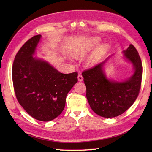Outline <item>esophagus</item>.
Masks as SVG:
<instances>
[{
	"instance_id": "esophagus-1",
	"label": "esophagus",
	"mask_w": 152,
	"mask_h": 152,
	"mask_svg": "<svg viewBox=\"0 0 152 152\" xmlns=\"http://www.w3.org/2000/svg\"><path fill=\"white\" fill-rule=\"evenodd\" d=\"M77 78H78V80H79V81H80V82L83 80V77H82V76L81 75H78Z\"/></svg>"
}]
</instances>
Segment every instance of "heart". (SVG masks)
Masks as SVG:
<instances>
[{
	"label": "heart",
	"mask_w": 152,
	"mask_h": 152,
	"mask_svg": "<svg viewBox=\"0 0 152 152\" xmlns=\"http://www.w3.org/2000/svg\"><path fill=\"white\" fill-rule=\"evenodd\" d=\"M101 39L98 37H93L78 44L72 50V56L76 58H84L92 51L101 42ZM110 45L108 44H100L94 51L86 59V64L88 66H93L97 63L104 54L108 52Z\"/></svg>",
	"instance_id": "1"
}]
</instances>
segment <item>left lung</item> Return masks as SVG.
<instances>
[{"label":"left lung","instance_id":"left-lung-1","mask_svg":"<svg viewBox=\"0 0 152 152\" xmlns=\"http://www.w3.org/2000/svg\"><path fill=\"white\" fill-rule=\"evenodd\" d=\"M123 58L131 63L132 74L121 81L107 77L104 65L110 58L88 70L82 72L86 86V97L93 111L104 118L117 117L134 103L140 90L142 63L134 45L130 44L122 51Z\"/></svg>","mask_w":152,"mask_h":152}]
</instances>
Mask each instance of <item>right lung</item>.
I'll return each instance as SVG.
<instances>
[{"mask_svg":"<svg viewBox=\"0 0 152 152\" xmlns=\"http://www.w3.org/2000/svg\"><path fill=\"white\" fill-rule=\"evenodd\" d=\"M41 37L34 36L18 52L12 81L16 98L25 111L37 120L48 122L63 112L78 74L60 73L43 59L34 57Z\"/></svg>","mask_w":152,"mask_h":152,"instance_id":"1","label":"right lung"}]
</instances>
